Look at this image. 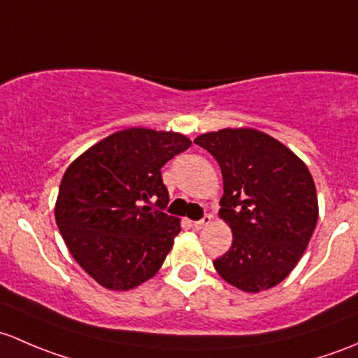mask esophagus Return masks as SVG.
<instances>
[{
  "label": "esophagus",
  "instance_id": "34e87169",
  "mask_svg": "<svg viewBox=\"0 0 358 358\" xmlns=\"http://www.w3.org/2000/svg\"><path fill=\"white\" fill-rule=\"evenodd\" d=\"M208 224H212V215H205L201 220H196V222H193V227H194V229H203V227L208 226Z\"/></svg>",
  "mask_w": 358,
  "mask_h": 358
}]
</instances>
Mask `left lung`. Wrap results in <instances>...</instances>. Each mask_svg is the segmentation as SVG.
<instances>
[{
  "instance_id": "8db88e82",
  "label": "left lung",
  "mask_w": 358,
  "mask_h": 358,
  "mask_svg": "<svg viewBox=\"0 0 358 358\" xmlns=\"http://www.w3.org/2000/svg\"><path fill=\"white\" fill-rule=\"evenodd\" d=\"M222 172L219 217L233 245L213 267L245 293L271 289L296 267L319 219L315 182L300 157L252 127H227L194 139Z\"/></svg>"
}]
</instances>
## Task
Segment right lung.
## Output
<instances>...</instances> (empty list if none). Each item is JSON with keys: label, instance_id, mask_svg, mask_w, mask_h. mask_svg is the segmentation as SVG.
I'll return each instance as SVG.
<instances>
[{"label": "right lung", "instance_id": "add662e5", "mask_svg": "<svg viewBox=\"0 0 358 358\" xmlns=\"http://www.w3.org/2000/svg\"><path fill=\"white\" fill-rule=\"evenodd\" d=\"M191 146L180 132L129 127L80 153L65 171L55 220L70 255L98 282L129 291L152 279L180 231L165 206L160 169Z\"/></svg>", "mask_w": 358, "mask_h": 358}]
</instances>
